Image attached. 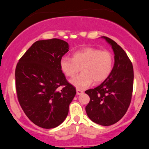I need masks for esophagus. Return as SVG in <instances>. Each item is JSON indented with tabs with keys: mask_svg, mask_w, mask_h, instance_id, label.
Listing matches in <instances>:
<instances>
[{
	"mask_svg": "<svg viewBox=\"0 0 149 149\" xmlns=\"http://www.w3.org/2000/svg\"><path fill=\"white\" fill-rule=\"evenodd\" d=\"M76 92H77V95H78L82 94V93H84V91H83L81 89H77Z\"/></svg>",
	"mask_w": 149,
	"mask_h": 149,
	"instance_id": "obj_1",
	"label": "esophagus"
}]
</instances>
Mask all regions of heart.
<instances>
[{"label":"heart","mask_w":149,"mask_h":149,"mask_svg":"<svg viewBox=\"0 0 149 149\" xmlns=\"http://www.w3.org/2000/svg\"><path fill=\"white\" fill-rule=\"evenodd\" d=\"M114 66V56L108 50L85 47L74 52L72 58L63 56L60 60L62 72L66 77H74L81 70V74L70 80L77 89H84L92 84L104 81L109 76Z\"/></svg>","instance_id":"b5f03b06"}]
</instances>
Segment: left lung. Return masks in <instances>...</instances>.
Returning <instances> with one entry per match:
<instances>
[{"label":"left lung","instance_id":"obj_1","mask_svg":"<svg viewBox=\"0 0 149 149\" xmlns=\"http://www.w3.org/2000/svg\"><path fill=\"white\" fill-rule=\"evenodd\" d=\"M102 37L114 50V65L104 82L94 89L85 91L90 97L85 110L93 122L108 126L122 119L130 107L133 87V68L119 45L107 37Z\"/></svg>","mask_w":149,"mask_h":149}]
</instances>
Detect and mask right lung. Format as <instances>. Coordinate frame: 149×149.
Listing matches in <instances>:
<instances>
[{"label":"right lung","instance_id":"1","mask_svg":"<svg viewBox=\"0 0 149 149\" xmlns=\"http://www.w3.org/2000/svg\"><path fill=\"white\" fill-rule=\"evenodd\" d=\"M68 51V44L63 40L37 41L16 65L17 100L27 118L42 128L51 129L61 124L76 94L60 67V60Z\"/></svg>","mask_w":149,"mask_h":149}]
</instances>
